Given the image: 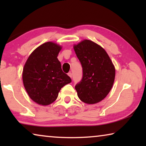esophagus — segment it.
<instances>
[{
	"label": "esophagus",
	"mask_w": 146,
	"mask_h": 146,
	"mask_svg": "<svg viewBox=\"0 0 146 146\" xmlns=\"http://www.w3.org/2000/svg\"><path fill=\"white\" fill-rule=\"evenodd\" d=\"M68 75V76H70L71 78H72V73H71V72H69Z\"/></svg>",
	"instance_id": "34e87169"
}]
</instances>
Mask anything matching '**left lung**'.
<instances>
[{"instance_id":"obj_1","label":"left lung","mask_w":146,"mask_h":146,"mask_svg":"<svg viewBox=\"0 0 146 146\" xmlns=\"http://www.w3.org/2000/svg\"><path fill=\"white\" fill-rule=\"evenodd\" d=\"M73 48L83 70L82 80L75 86L78 97L89 104L99 102L111 90L115 66L104 49L93 41L84 40Z\"/></svg>"}]
</instances>
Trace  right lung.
<instances>
[{"label": "right lung", "instance_id": "add662e5", "mask_svg": "<svg viewBox=\"0 0 146 146\" xmlns=\"http://www.w3.org/2000/svg\"><path fill=\"white\" fill-rule=\"evenodd\" d=\"M62 47L48 42L36 48L23 68V80L29 97L42 106L53 103L61 88L71 82L61 68L58 54Z\"/></svg>", "mask_w": 146, "mask_h": 146}]
</instances>
